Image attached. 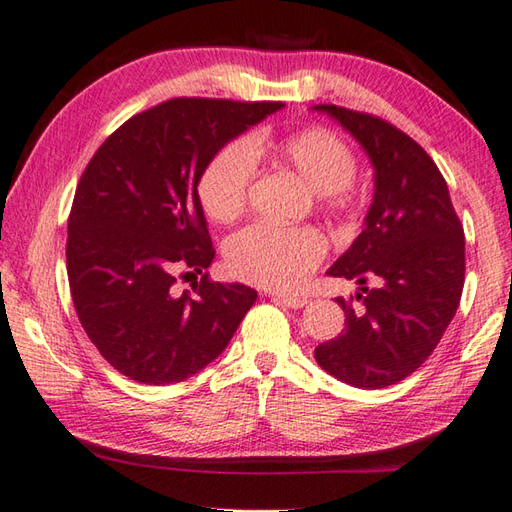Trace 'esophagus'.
I'll list each match as a JSON object with an SVG mask.
<instances>
[{"instance_id":"1","label":"esophagus","mask_w":512,"mask_h":512,"mask_svg":"<svg viewBox=\"0 0 512 512\" xmlns=\"http://www.w3.org/2000/svg\"><path fill=\"white\" fill-rule=\"evenodd\" d=\"M268 297L273 299V301H277V303H281V306H286V308H292V310H299V308H303L308 303V299L306 297H292V295H277V292H273V295H270L268 292Z\"/></svg>"}]
</instances>
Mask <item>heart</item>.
Returning <instances> with one entry per match:
<instances>
[{"mask_svg": "<svg viewBox=\"0 0 512 512\" xmlns=\"http://www.w3.org/2000/svg\"><path fill=\"white\" fill-rule=\"evenodd\" d=\"M255 158L288 167L317 191L321 206L350 213L361 202L354 187L356 156L345 140L325 127H308L277 140H231L206 162L198 178V200L211 220L228 224L246 211ZM325 237L310 226L277 228L253 224L228 237L224 262L228 273L268 290H292L325 255Z\"/></svg>", "mask_w": 512, "mask_h": 512, "instance_id": "heart-1", "label": "heart"}]
</instances>
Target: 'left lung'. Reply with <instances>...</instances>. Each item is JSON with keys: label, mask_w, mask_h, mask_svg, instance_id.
<instances>
[{"label": "left lung", "mask_w": 512, "mask_h": 512, "mask_svg": "<svg viewBox=\"0 0 512 512\" xmlns=\"http://www.w3.org/2000/svg\"><path fill=\"white\" fill-rule=\"evenodd\" d=\"M312 110L339 121L374 165L363 233L328 270L356 279L361 308L354 310V297H336L345 330L321 343L314 358L352 387L396 385L436 350L460 306L464 228L447 180L416 140L372 114L339 105Z\"/></svg>", "instance_id": "left-lung-1"}]
</instances>
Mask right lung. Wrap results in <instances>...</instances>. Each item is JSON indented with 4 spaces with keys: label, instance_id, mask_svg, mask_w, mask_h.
<instances>
[{
    "label": "right lung",
    "instance_id": "obj_1",
    "mask_svg": "<svg viewBox=\"0 0 512 512\" xmlns=\"http://www.w3.org/2000/svg\"><path fill=\"white\" fill-rule=\"evenodd\" d=\"M279 101L171 99L129 118L85 167L68 217L70 292L96 350L123 376L171 385L224 352L257 292L211 281L198 200L206 162ZM200 274L189 291L177 277Z\"/></svg>",
    "mask_w": 512,
    "mask_h": 512
}]
</instances>
